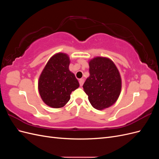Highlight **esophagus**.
<instances>
[{
	"mask_svg": "<svg viewBox=\"0 0 159 159\" xmlns=\"http://www.w3.org/2000/svg\"><path fill=\"white\" fill-rule=\"evenodd\" d=\"M84 83V79H80V86H82Z\"/></svg>",
	"mask_w": 159,
	"mask_h": 159,
	"instance_id": "1",
	"label": "esophagus"
}]
</instances>
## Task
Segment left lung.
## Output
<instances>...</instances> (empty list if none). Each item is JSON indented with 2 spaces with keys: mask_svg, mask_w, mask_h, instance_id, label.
<instances>
[{
  "mask_svg": "<svg viewBox=\"0 0 159 159\" xmlns=\"http://www.w3.org/2000/svg\"><path fill=\"white\" fill-rule=\"evenodd\" d=\"M89 76L83 85L92 107L103 110L113 105L121 91V75L108 57L97 56L89 61Z\"/></svg>",
  "mask_w": 159,
  "mask_h": 159,
  "instance_id": "1",
  "label": "left lung"
}]
</instances>
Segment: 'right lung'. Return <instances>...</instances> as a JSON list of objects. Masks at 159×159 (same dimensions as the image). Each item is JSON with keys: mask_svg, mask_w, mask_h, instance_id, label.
Returning <instances> with one entry per match:
<instances>
[{"mask_svg": "<svg viewBox=\"0 0 159 159\" xmlns=\"http://www.w3.org/2000/svg\"><path fill=\"white\" fill-rule=\"evenodd\" d=\"M70 57L59 52L47 62L38 80V91L43 102L52 108H60L69 102L73 91L80 84L69 70Z\"/></svg>", "mask_w": 159, "mask_h": 159, "instance_id": "add662e5", "label": "right lung"}]
</instances>
